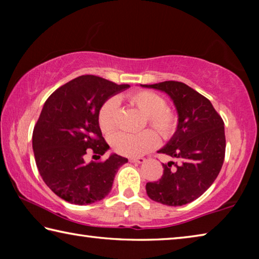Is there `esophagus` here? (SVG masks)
Returning a JSON list of instances; mask_svg holds the SVG:
<instances>
[{"label":"esophagus","instance_id":"1","mask_svg":"<svg viewBox=\"0 0 259 259\" xmlns=\"http://www.w3.org/2000/svg\"><path fill=\"white\" fill-rule=\"evenodd\" d=\"M129 161L133 162V163H143L145 159L144 157H130Z\"/></svg>","mask_w":259,"mask_h":259}]
</instances>
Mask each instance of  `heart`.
I'll use <instances>...</instances> for the list:
<instances>
[{"instance_id": "obj_1", "label": "heart", "mask_w": 259, "mask_h": 259, "mask_svg": "<svg viewBox=\"0 0 259 259\" xmlns=\"http://www.w3.org/2000/svg\"><path fill=\"white\" fill-rule=\"evenodd\" d=\"M126 103L144 114L143 126L150 125L163 139H169L178 128V115L166 106L165 99L153 91L137 90L125 96ZM119 119V104L115 99L104 102L98 112V125L102 133L111 135L115 131ZM159 139L154 131L146 129L131 135L120 133L114 135L111 145L117 154L123 156H140L157 146Z\"/></svg>"}]
</instances>
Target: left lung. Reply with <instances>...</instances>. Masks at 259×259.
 Masks as SVG:
<instances>
[{
    "label": "left lung",
    "instance_id": "8db88e82",
    "mask_svg": "<svg viewBox=\"0 0 259 259\" xmlns=\"http://www.w3.org/2000/svg\"><path fill=\"white\" fill-rule=\"evenodd\" d=\"M170 96L178 112V128L159 151L176 162L163 164L157 182L146 184L147 195L166 205H183L198 199L217 178L225 157L224 121L210 100L183 82L142 84Z\"/></svg>",
    "mask_w": 259,
    "mask_h": 259
}]
</instances>
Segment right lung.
Here are the masks:
<instances>
[{
  "instance_id": "1",
  "label": "right lung",
  "mask_w": 259,
  "mask_h": 259,
  "mask_svg": "<svg viewBox=\"0 0 259 259\" xmlns=\"http://www.w3.org/2000/svg\"><path fill=\"white\" fill-rule=\"evenodd\" d=\"M129 84L96 75H82L61 85L47 99L33 130V151L38 172L60 199L89 204L104 199L114 177L128 159L112 154L85 163L89 150L99 157L109 146L98 125L104 102Z\"/></svg>"
}]
</instances>
